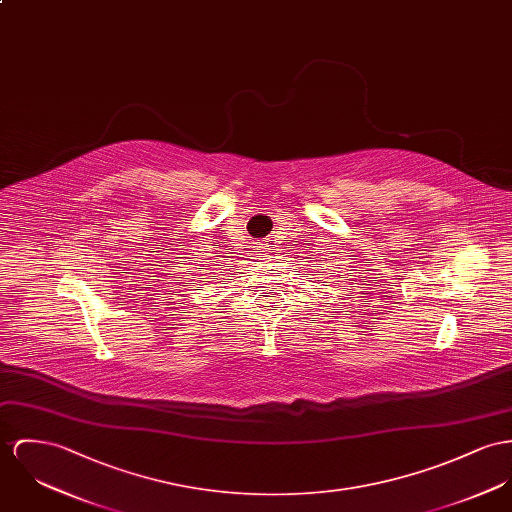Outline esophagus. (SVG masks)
<instances>
[{"label": "esophagus", "instance_id": "1", "mask_svg": "<svg viewBox=\"0 0 512 512\" xmlns=\"http://www.w3.org/2000/svg\"><path fill=\"white\" fill-rule=\"evenodd\" d=\"M255 249H257V251H255L257 255H265V251H267V243L257 241V243H255Z\"/></svg>", "mask_w": 512, "mask_h": 512}]
</instances>
